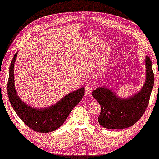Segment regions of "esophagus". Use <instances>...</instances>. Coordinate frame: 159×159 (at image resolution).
Listing matches in <instances>:
<instances>
[{
    "label": "esophagus",
    "mask_w": 159,
    "mask_h": 159,
    "mask_svg": "<svg viewBox=\"0 0 159 159\" xmlns=\"http://www.w3.org/2000/svg\"><path fill=\"white\" fill-rule=\"evenodd\" d=\"M93 90V84L91 82H88L85 86V92L87 94H90L92 92Z\"/></svg>",
    "instance_id": "34e87169"
}]
</instances>
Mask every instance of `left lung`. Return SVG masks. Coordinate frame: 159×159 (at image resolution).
I'll return each instance as SVG.
<instances>
[{
    "label": "left lung",
    "instance_id": "1",
    "mask_svg": "<svg viewBox=\"0 0 159 159\" xmlns=\"http://www.w3.org/2000/svg\"><path fill=\"white\" fill-rule=\"evenodd\" d=\"M145 64V84L141 91L131 98L122 99L112 91L103 87L93 91L92 96L101 106L98 120L101 126L107 129H124L132 126L141 118L149 104L154 84V74L149 57H146Z\"/></svg>",
    "mask_w": 159,
    "mask_h": 159
}]
</instances>
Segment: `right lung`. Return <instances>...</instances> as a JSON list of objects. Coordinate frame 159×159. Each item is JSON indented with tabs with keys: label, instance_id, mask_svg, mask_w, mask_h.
Wrapping results in <instances>:
<instances>
[{
	"label": "right lung",
	"instance_id": "right-lung-1",
	"mask_svg": "<svg viewBox=\"0 0 159 159\" xmlns=\"http://www.w3.org/2000/svg\"><path fill=\"white\" fill-rule=\"evenodd\" d=\"M16 53L10 66L9 78L7 82V94L12 107L26 125L34 131L46 133L59 128L72 109L81 101L84 94V88L70 93L51 107L43 109H36L26 105L20 99L14 85V64L17 57Z\"/></svg>",
	"mask_w": 159,
	"mask_h": 159
}]
</instances>
